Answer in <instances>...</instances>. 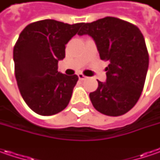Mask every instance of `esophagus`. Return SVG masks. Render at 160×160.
I'll return each mask as SVG.
<instances>
[{
	"label": "esophagus",
	"mask_w": 160,
	"mask_h": 160,
	"mask_svg": "<svg viewBox=\"0 0 160 160\" xmlns=\"http://www.w3.org/2000/svg\"><path fill=\"white\" fill-rule=\"evenodd\" d=\"M78 77H79V79H80V80H84V79L86 78V77H85L84 75H83V74H81V73H80V74H78Z\"/></svg>",
	"instance_id": "esophagus-1"
}]
</instances>
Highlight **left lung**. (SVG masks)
<instances>
[{
    "label": "left lung",
    "mask_w": 160,
    "mask_h": 160,
    "mask_svg": "<svg viewBox=\"0 0 160 160\" xmlns=\"http://www.w3.org/2000/svg\"><path fill=\"white\" fill-rule=\"evenodd\" d=\"M79 35L88 34L95 42L100 58L108 62L107 80L98 81L89 94L99 112L118 117L132 108L142 94L149 67V53L136 26L114 17L84 23Z\"/></svg>",
    "instance_id": "8db88e82"
}]
</instances>
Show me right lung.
<instances>
[{
  "instance_id": "obj_1",
  "label": "right lung",
  "mask_w": 160,
  "mask_h": 160,
  "mask_svg": "<svg viewBox=\"0 0 160 160\" xmlns=\"http://www.w3.org/2000/svg\"><path fill=\"white\" fill-rule=\"evenodd\" d=\"M83 25L44 19L29 24L19 34L13 49L16 80L22 98L35 113L52 116L68 105L78 77L59 73L58 62Z\"/></svg>"
}]
</instances>
